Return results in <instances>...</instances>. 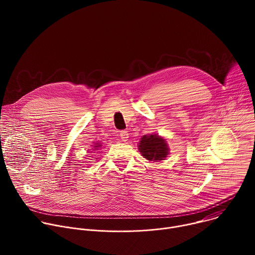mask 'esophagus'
Here are the masks:
<instances>
[{
  "label": "esophagus",
  "mask_w": 255,
  "mask_h": 255,
  "mask_svg": "<svg viewBox=\"0 0 255 255\" xmlns=\"http://www.w3.org/2000/svg\"><path fill=\"white\" fill-rule=\"evenodd\" d=\"M120 138L122 139L123 142H126L128 140V138H129V133L127 131H125V130L121 131L120 132Z\"/></svg>",
  "instance_id": "34e87169"
}]
</instances>
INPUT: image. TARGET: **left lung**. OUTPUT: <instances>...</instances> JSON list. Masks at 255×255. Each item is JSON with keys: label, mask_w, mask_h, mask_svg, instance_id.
Listing matches in <instances>:
<instances>
[{"label": "left lung", "mask_w": 255, "mask_h": 255, "mask_svg": "<svg viewBox=\"0 0 255 255\" xmlns=\"http://www.w3.org/2000/svg\"><path fill=\"white\" fill-rule=\"evenodd\" d=\"M138 150L144 158L154 162L164 160L169 154L166 139L155 133L142 136L138 143Z\"/></svg>", "instance_id": "left-lung-1"}]
</instances>
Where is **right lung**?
Masks as SVG:
<instances>
[{
  "instance_id": "obj_1",
  "label": "right lung",
  "mask_w": 255,
  "mask_h": 255,
  "mask_svg": "<svg viewBox=\"0 0 255 255\" xmlns=\"http://www.w3.org/2000/svg\"><path fill=\"white\" fill-rule=\"evenodd\" d=\"M102 144H103V143L97 142V143H95V145H92V146H93V150H98L99 148H101V147H102ZM93 153H94V152H93Z\"/></svg>"
}]
</instances>
